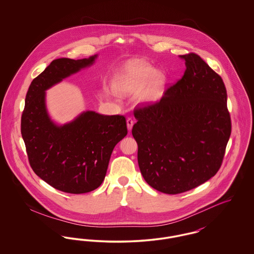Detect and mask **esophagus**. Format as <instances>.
Segmentation results:
<instances>
[{"label":"esophagus","mask_w":254,"mask_h":254,"mask_svg":"<svg viewBox=\"0 0 254 254\" xmlns=\"http://www.w3.org/2000/svg\"><path fill=\"white\" fill-rule=\"evenodd\" d=\"M133 124H134V122H133V119L131 117H128L127 119V128H128V130H131V128H132Z\"/></svg>","instance_id":"1"}]
</instances>
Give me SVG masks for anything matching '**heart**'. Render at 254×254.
Masks as SVG:
<instances>
[{
    "label": "heart",
    "instance_id": "b5f03b06",
    "mask_svg": "<svg viewBox=\"0 0 254 254\" xmlns=\"http://www.w3.org/2000/svg\"><path fill=\"white\" fill-rule=\"evenodd\" d=\"M148 95L156 93L159 87L163 85L165 78L156 69L148 64H131L123 73L117 84V90L123 93H131L143 88L151 79Z\"/></svg>",
    "mask_w": 254,
    "mask_h": 254
}]
</instances>
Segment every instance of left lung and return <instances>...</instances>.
I'll return each mask as SVG.
<instances>
[{
	"instance_id": "1",
	"label": "left lung",
	"mask_w": 254,
	"mask_h": 254,
	"mask_svg": "<svg viewBox=\"0 0 254 254\" xmlns=\"http://www.w3.org/2000/svg\"><path fill=\"white\" fill-rule=\"evenodd\" d=\"M155 104L134 109L132 135L145 182L163 193L190 190L220 169L231 133L227 89L199 55Z\"/></svg>"
}]
</instances>
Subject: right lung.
I'll use <instances>...</instances> for the list:
<instances>
[{"instance_id": "1", "label": "right lung", "mask_w": 254, "mask_h": 254, "mask_svg": "<svg viewBox=\"0 0 254 254\" xmlns=\"http://www.w3.org/2000/svg\"><path fill=\"white\" fill-rule=\"evenodd\" d=\"M96 57L52 61L31 82L25 96L21 132L30 167L42 180L67 193H85L99 188L114 146L127 134L123 115L86 111L64 126L49 118L45 91L92 64Z\"/></svg>"}]
</instances>
